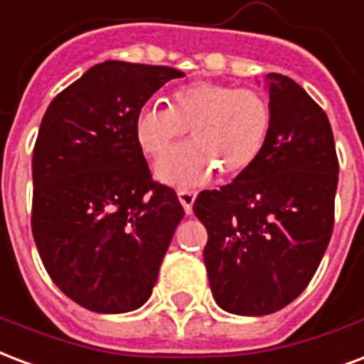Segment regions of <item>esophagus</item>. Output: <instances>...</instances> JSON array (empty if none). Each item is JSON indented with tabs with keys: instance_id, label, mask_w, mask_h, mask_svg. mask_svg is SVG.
I'll list each match as a JSON object with an SVG mask.
<instances>
[{
	"instance_id": "1",
	"label": "esophagus",
	"mask_w": 364,
	"mask_h": 364,
	"mask_svg": "<svg viewBox=\"0 0 364 364\" xmlns=\"http://www.w3.org/2000/svg\"><path fill=\"white\" fill-rule=\"evenodd\" d=\"M178 199L182 207H184L186 215H192L193 201H196V192L192 190H178Z\"/></svg>"
}]
</instances>
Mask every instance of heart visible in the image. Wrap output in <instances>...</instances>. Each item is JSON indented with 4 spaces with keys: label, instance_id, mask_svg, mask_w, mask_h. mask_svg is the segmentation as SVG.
I'll list each match as a JSON object with an SVG mask.
<instances>
[{
    "label": "heart",
    "instance_id": "b5f03b06",
    "mask_svg": "<svg viewBox=\"0 0 364 364\" xmlns=\"http://www.w3.org/2000/svg\"><path fill=\"white\" fill-rule=\"evenodd\" d=\"M272 109L261 92L218 82L174 90L166 109L147 105L134 130L141 151L163 159L190 130L192 141L157 165V176L178 188L203 184L215 168L240 174L255 165L269 140Z\"/></svg>",
    "mask_w": 364,
    "mask_h": 364
}]
</instances>
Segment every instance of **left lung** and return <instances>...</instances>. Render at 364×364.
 Masks as SVG:
<instances>
[{"label": "left lung", "instance_id": "8db88e82", "mask_svg": "<svg viewBox=\"0 0 364 364\" xmlns=\"http://www.w3.org/2000/svg\"><path fill=\"white\" fill-rule=\"evenodd\" d=\"M272 127L255 165L220 190H203L193 213L218 307L276 313L307 288L334 228L338 155L326 113L284 75H267Z\"/></svg>", "mask_w": 364, "mask_h": 364}]
</instances>
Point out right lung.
<instances>
[{
  "instance_id": "1",
  "label": "right lung",
  "mask_w": 364,
  "mask_h": 364,
  "mask_svg": "<svg viewBox=\"0 0 364 364\" xmlns=\"http://www.w3.org/2000/svg\"><path fill=\"white\" fill-rule=\"evenodd\" d=\"M172 67L105 61L49 103L32 155V236L51 280L94 313H128L149 299L184 217L155 182L136 114Z\"/></svg>"
}]
</instances>
